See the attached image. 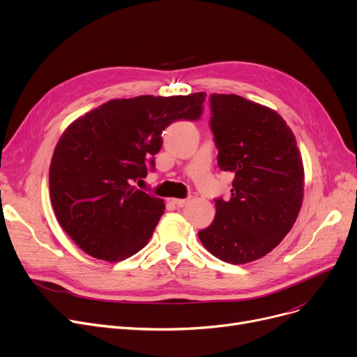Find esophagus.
<instances>
[{
  "mask_svg": "<svg viewBox=\"0 0 357 357\" xmlns=\"http://www.w3.org/2000/svg\"><path fill=\"white\" fill-rule=\"evenodd\" d=\"M188 201H190V198H186V199H174V204L176 205V207H185V205L188 204Z\"/></svg>",
  "mask_w": 357,
  "mask_h": 357,
  "instance_id": "esophagus-1",
  "label": "esophagus"
}]
</instances>
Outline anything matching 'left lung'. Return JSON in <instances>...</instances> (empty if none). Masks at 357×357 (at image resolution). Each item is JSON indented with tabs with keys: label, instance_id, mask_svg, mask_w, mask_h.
Returning a JSON list of instances; mask_svg holds the SVG:
<instances>
[{
	"label": "left lung",
	"instance_id": "1",
	"mask_svg": "<svg viewBox=\"0 0 357 357\" xmlns=\"http://www.w3.org/2000/svg\"><path fill=\"white\" fill-rule=\"evenodd\" d=\"M210 127L218 167L234 175L231 198L215 201L204 248L231 265L257 260L289 233L304 198L295 136L276 111L234 93H211Z\"/></svg>",
	"mask_w": 357,
	"mask_h": 357
}]
</instances>
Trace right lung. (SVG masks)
Masks as SVG:
<instances>
[{
    "label": "right lung",
    "instance_id": "add662e5",
    "mask_svg": "<svg viewBox=\"0 0 357 357\" xmlns=\"http://www.w3.org/2000/svg\"><path fill=\"white\" fill-rule=\"evenodd\" d=\"M204 101L205 92L111 100L65 130L50 162V199L62 229L85 253L119 261L147 245L165 202L133 182L155 169L163 130L199 120Z\"/></svg>",
    "mask_w": 357,
    "mask_h": 357
}]
</instances>
